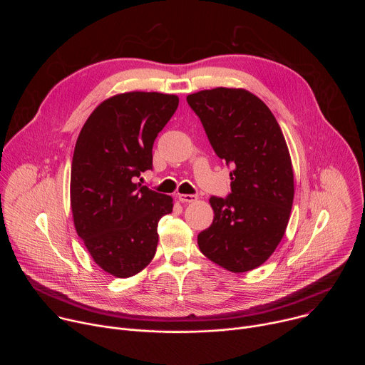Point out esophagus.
Returning a JSON list of instances; mask_svg holds the SVG:
<instances>
[{"label": "esophagus", "instance_id": "34e87169", "mask_svg": "<svg viewBox=\"0 0 365 365\" xmlns=\"http://www.w3.org/2000/svg\"><path fill=\"white\" fill-rule=\"evenodd\" d=\"M178 199H179L182 203H190V202H195V200H196V196H195V195L179 193V195H178Z\"/></svg>", "mask_w": 365, "mask_h": 365}]
</instances>
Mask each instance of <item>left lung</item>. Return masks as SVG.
Segmentation results:
<instances>
[{
  "label": "left lung",
  "instance_id": "1",
  "mask_svg": "<svg viewBox=\"0 0 365 365\" xmlns=\"http://www.w3.org/2000/svg\"><path fill=\"white\" fill-rule=\"evenodd\" d=\"M186 101L232 168L231 193L210 199L215 217L199 232V250L230 272H250L274 252L289 222L294 183L286 140L266 103L245 89H206Z\"/></svg>",
  "mask_w": 365,
  "mask_h": 365
}]
</instances>
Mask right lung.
Listing matches in <instances>:
<instances>
[{
    "label": "right lung",
    "mask_w": 365,
    "mask_h": 365,
    "mask_svg": "<svg viewBox=\"0 0 365 365\" xmlns=\"http://www.w3.org/2000/svg\"><path fill=\"white\" fill-rule=\"evenodd\" d=\"M179 106L176 95L125 92L95 108L76 140L71 206L78 235L93 262L125 279L155 254L158 224L173 199L135 183L153 169V144Z\"/></svg>",
    "instance_id": "1"
}]
</instances>
